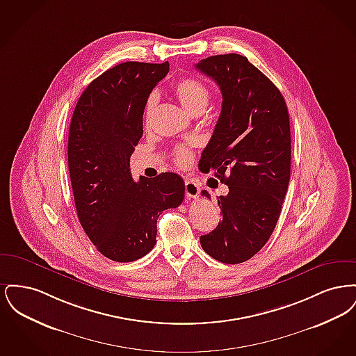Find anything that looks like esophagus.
<instances>
[{"label": "esophagus", "mask_w": 356, "mask_h": 356, "mask_svg": "<svg viewBox=\"0 0 356 356\" xmlns=\"http://www.w3.org/2000/svg\"><path fill=\"white\" fill-rule=\"evenodd\" d=\"M199 192H200V188L196 183H193L191 180H186V195L188 197L196 199L199 196Z\"/></svg>", "instance_id": "1"}]
</instances>
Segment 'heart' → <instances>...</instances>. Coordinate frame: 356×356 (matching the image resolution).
Returning a JSON list of instances; mask_svg holds the SVG:
<instances>
[{
  "instance_id": "1",
  "label": "heart",
  "mask_w": 356,
  "mask_h": 356,
  "mask_svg": "<svg viewBox=\"0 0 356 356\" xmlns=\"http://www.w3.org/2000/svg\"><path fill=\"white\" fill-rule=\"evenodd\" d=\"M172 89L177 100L191 115H202L209 102V89L199 79H195V77L179 79L173 84ZM156 104H157V96L156 93H151L145 102L144 112H143V120L145 127H148L151 122ZM173 160L179 167H186L192 160V153L189 152L186 148L179 147L173 152Z\"/></svg>"
}]
</instances>
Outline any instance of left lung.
<instances>
[{
  "mask_svg": "<svg viewBox=\"0 0 356 356\" xmlns=\"http://www.w3.org/2000/svg\"><path fill=\"white\" fill-rule=\"evenodd\" d=\"M196 69L220 86L222 104L199 167L213 170L228 195L219 196L221 221L200 236L218 261L238 264L257 254L279 220L291 175L287 105L271 80L236 53L211 56ZM202 195L211 199L203 191Z\"/></svg>",
  "mask_w": 356,
  "mask_h": 356,
  "instance_id": "8db88e82",
  "label": "left lung"
}]
</instances>
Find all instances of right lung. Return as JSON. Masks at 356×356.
Here are the masks:
<instances>
[{
	"instance_id": "right-lung-1",
	"label": "right lung",
	"mask_w": 356,
	"mask_h": 356,
	"mask_svg": "<svg viewBox=\"0 0 356 356\" xmlns=\"http://www.w3.org/2000/svg\"><path fill=\"white\" fill-rule=\"evenodd\" d=\"M168 72V61H128L108 69L86 86L72 116L68 165L77 216L89 240L113 261L151 252L159 216L184 200L179 175L134 181L129 168L143 136L145 102Z\"/></svg>"
}]
</instances>
